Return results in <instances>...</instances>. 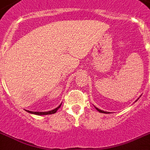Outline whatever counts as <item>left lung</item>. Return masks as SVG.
I'll list each match as a JSON object with an SVG mask.
<instances>
[{
    "instance_id": "obj_1",
    "label": "left lung",
    "mask_w": 150,
    "mask_h": 150,
    "mask_svg": "<svg viewBox=\"0 0 150 150\" xmlns=\"http://www.w3.org/2000/svg\"><path fill=\"white\" fill-rule=\"evenodd\" d=\"M95 108L96 109V110H98L99 112H103V113H109V112H105V111H103V110H100V109L96 108V106H95Z\"/></svg>"
}]
</instances>
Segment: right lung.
<instances>
[{"label": "right lung", "instance_id": "1", "mask_svg": "<svg viewBox=\"0 0 150 150\" xmlns=\"http://www.w3.org/2000/svg\"><path fill=\"white\" fill-rule=\"evenodd\" d=\"M60 106H61V104H60L59 106H57V108H56V109H54V110H53L48 111V112H33V111H29V110H26V111H28V112H30V113H33V114H36V115H49V114H54V113H55V112H57V110L58 109L60 108Z\"/></svg>", "mask_w": 150, "mask_h": 150}]
</instances>
